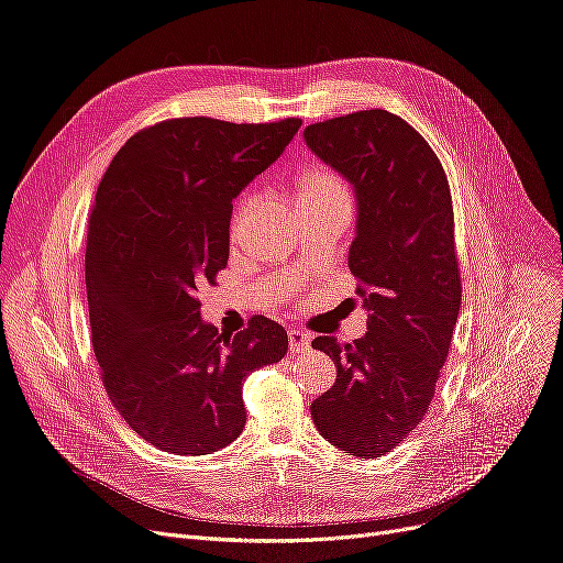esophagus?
Returning a JSON list of instances; mask_svg holds the SVG:
<instances>
[{
	"label": "esophagus",
	"instance_id": "esophagus-1",
	"mask_svg": "<svg viewBox=\"0 0 563 563\" xmlns=\"http://www.w3.org/2000/svg\"><path fill=\"white\" fill-rule=\"evenodd\" d=\"M287 339H289V350L292 352H306L310 347V334H306V331L289 329Z\"/></svg>",
	"mask_w": 563,
	"mask_h": 563
}]
</instances>
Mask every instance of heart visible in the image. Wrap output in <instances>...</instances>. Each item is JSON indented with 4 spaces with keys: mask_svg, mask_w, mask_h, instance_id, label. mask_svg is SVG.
Listing matches in <instances>:
<instances>
[{
    "mask_svg": "<svg viewBox=\"0 0 563 563\" xmlns=\"http://www.w3.org/2000/svg\"><path fill=\"white\" fill-rule=\"evenodd\" d=\"M292 201L297 213L306 211V208H345L350 211L352 208V190L347 180L331 166L324 164H313L303 169L295 183H292ZM255 197L253 195H243L232 213V222H229V236L236 241L241 236V229L247 220V213L253 211Z\"/></svg>",
    "mask_w": 563,
    "mask_h": 563,
    "instance_id": "1",
    "label": "heart"
}]
</instances>
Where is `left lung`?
I'll list each match as a JSON object with an SVG mask.
<instances>
[{"label":"left lung","mask_w":563,"mask_h":563,"mask_svg":"<svg viewBox=\"0 0 563 563\" xmlns=\"http://www.w3.org/2000/svg\"><path fill=\"white\" fill-rule=\"evenodd\" d=\"M308 148L357 195L347 266L357 278L366 336H318L336 383L310 406L324 439L362 460L387 454L422 422L462 306L450 183L424 136L383 109L303 130Z\"/></svg>","instance_id":"1"}]
</instances>
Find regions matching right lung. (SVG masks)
I'll list each match as a JSON object with an SVG mask.
<instances>
[{
    "label": "right lung",
    "mask_w": 563,
    "mask_h": 563,
    "mask_svg": "<svg viewBox=\"0 0 563 563\" xmlns=\"http://www.w3.org/2000/svg\"><path fill=\"white\" fill-rule=\"evenodd\" d=\"M299 118H172L136 132L103 174L88 222L92 350L111 404L143 441L211 454L245 427L247 373L287 355L264 316L236 336L201 320L197 287L229 260L232 199L274 164Z\"/></svg>",
    "instance_id": "right-lung-1"
}]
</instances>
